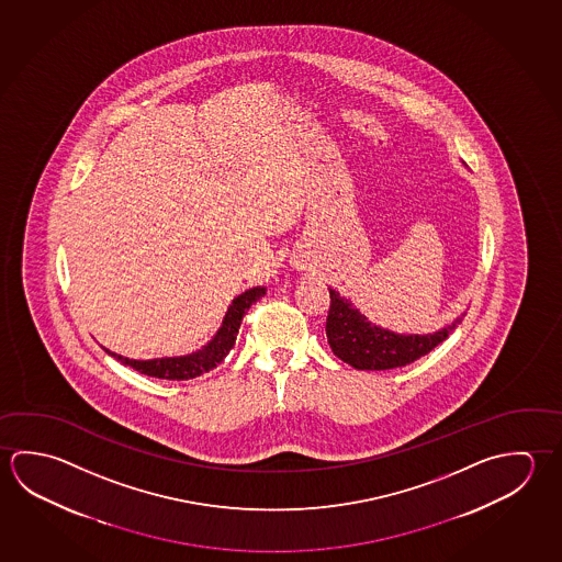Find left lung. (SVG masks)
<instances>
[{
    "label": "left lung",
    "instance_id": "left-lung-1",
    "mask_svg": "<svg viewBox=\"0 0 562 562\" xmlns=\"http://www.w3.org/2000/svg\"><path fill=\"white\" fill-rule=\"evenodd\" d=\"M329 312L325 322L327 344L344 363L359 371H384L394 367H406L430 353L452 334L462 317H456L434 334H394L384 327L371 324L353 304L329 288Z\"/></svg>",
    "mask_w": 562,
    "mask_h": 562
}]
</instances>
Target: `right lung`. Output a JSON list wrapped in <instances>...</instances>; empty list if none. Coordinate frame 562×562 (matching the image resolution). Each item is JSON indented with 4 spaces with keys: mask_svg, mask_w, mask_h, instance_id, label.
I'll list each match as a JSON object with an SVG mask.
<instances>
[{
    "mask_svg": "<svg viewBox=\"0 0 562 562\" xmlns=\"http://www.w3.org/2000/svg\"><path fill=\"white\" fill-rule=\"evenodd\" d=\"M265 294H267V288L257 285V288H250L247 292L237 295L233 300V304L228 305L223 325H221V329L215 334V337L195 353L136 361V359L112 353L110 349H104V351L112 355L120 363L128 364L132 369H136L142 374H148V376H158V379H168V381L195 379L199 374L209 373L211 369H215L227 357L228 351L235 347L238 329H240L243 317L247 314L248 307Z\"/></svg>",
    "mask_w": 562,
    "mask_h": 562,
    "instance_id": "add662e5",
    "label": "right lung"
}]
</instances>
